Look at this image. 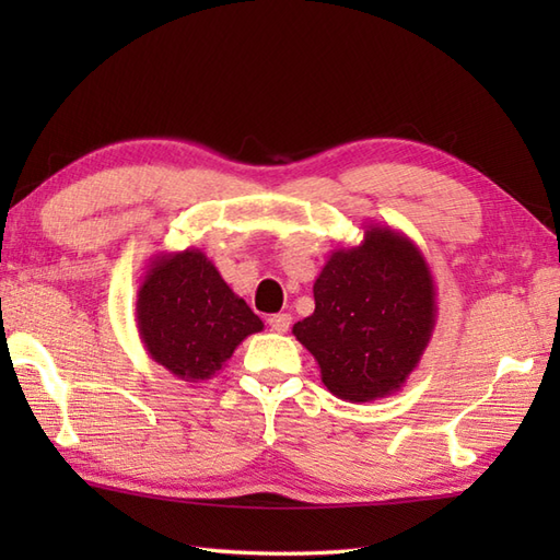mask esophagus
I'll return each mask as SVG.
<instances>
[{"label": "esophagus", "mask_w": 560, "mask_h": 560, "mask_svg": "<svg viewBox=\"0 0 560 560\" xmlns=\"http://www.w3.org/2000/svg\"><path fill=\"white\" fill-rule=\"evenodd\" d=\"M267 323H269L271 331H279V335H283V331H289V327H291V315L289 313H277V315H271Z\"/></svg>", "instance_id": "obj_1"}]
</instances>
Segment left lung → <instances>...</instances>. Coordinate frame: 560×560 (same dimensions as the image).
<instances>
[{
	"instance_id": "obj_1",
	"label": "left lung",
	"mask_w": 560,
	"mask_h": 560,
	"mask_svg": "<svg viewBox=\"0 0 560 560\" xmlns=\"http://www.w3.org/2000/svg\"><path fill=\"white\" fill-rule=\"evenodd\" d=\"M315 313L293 337L315 355L331 395L373 401L416 371L435 329V281L411 237L371 223L355 247H337L315 279Z\"/></svg>"
}]
</instances>
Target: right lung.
Here are the masks:
<instances>
[{
  "label": "right lung",
  "mask_w": 560,
  "mask_h": 560,
  "mask_svg": "<svg viewBox=\"0 0 560 560\" xmlns=\"http://www.w3.org/2000/svg\"><path fill=\"white\" fill-rule=\"evenodd\" d=\"M137 329L153 361L177 380L201 383L265 325L213 261L187 247L149 259L137 291Z\"/></svg>",
  "instance_id": "add662e5"
}]
</instances>
